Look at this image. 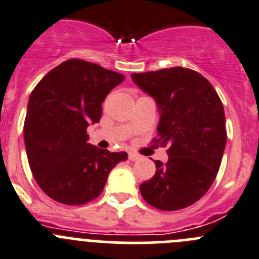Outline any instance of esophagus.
<instances>
[{
	"instance_id": "1",
	"label": "esophagus",
	"mask_w": 259,
	"mask_h": 259,
	"mask_svg": "<svg viewBox=\"0 0 259 259\" xmlns=\"http://www.w3.org/2000/svg\"><path fill=\"white\" fill-rule=\"evenodd\" d=\"M141 158V156L137 153H133V152H129V159L130 161H138V159Z\"/></svg>"
}]
</instances>
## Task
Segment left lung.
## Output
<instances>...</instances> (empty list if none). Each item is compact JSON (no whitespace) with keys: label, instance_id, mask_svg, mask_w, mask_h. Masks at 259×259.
Here are the masks:
<instances>
[{"label":"left lung","instance_id":"8db88e82","mask_svg":"<svg viewBox=\"0 0 259 259\" xmlns=\"http://www.w3.org/2000/svg\"><path fill=\"white\" fill-rule=\"evenodd\" d=\"M154 98L159 121L154 143L168 146V161L141 184L142 197L162 211L192 206L211 188L226 146L224 106L203 75L185 67L132 74Z\"/></svg>","mask_w":259,"mask_h":259}]
</instances>
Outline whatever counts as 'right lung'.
Here are the masks:
<instances>
[{"instance_id": "add662e5", "label": "right lung", "mask_w": 259, "mask_h": 259, "mask_svg": "<svg viewBox=\"0 0 259 259\" xmlns=\"http://www.w3.org/2000/svg\"><path fill=\"white\" fill-rule=\"evenodd\" d=\"M124 75L71 59L51 70L29 97L24 142L37 184L50 198L79 206L102 193L108 174L127 159L88 143L87 127L102 116L106 96Z\"/></svg>"}]
</instances>
